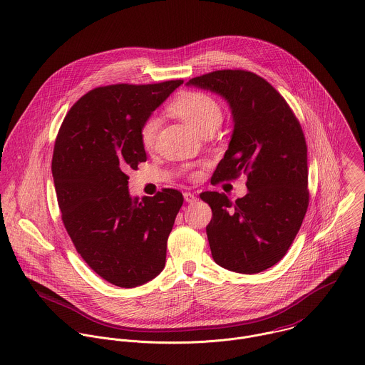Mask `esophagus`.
Returning <instances> with one entry per match:
<instances>
[{"mask_svg": "<svg viewBox=\"0 0 365 365\" xmlns=\"http://www.w3.org/2000/svg\"><path fill=\"white\" fill-rule=\"evenodd\" d=\"M184 200H185L187 202H195V201H197V197H195L194 194H191V192H184Z\"/></svg>", "mask_w": 365, "mask_h": 365, "instance_id": "34e87169", "label": "esophagus"}]
</instances>
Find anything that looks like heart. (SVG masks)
<instances>
[{
  "instance_id": "b5f03b06",
  "label": "heart",
  "mask_w": 365,
  "mask_h": 365,
  "mask_svg": "<svg viewBox=\"0 0 365 365\" xmlns=\"http://www.w3.org/2000/svg\"><path fill=\"white\" fill-rule=\"evenodd\" d=\"M170 112L201 133L217 128L222 122V110L218 102L201 92L182 93L170 105ZM157 130L158 119L150 118L143 123L140 138L145 148L153 147Z\"/></svg>"
}]
</instances>
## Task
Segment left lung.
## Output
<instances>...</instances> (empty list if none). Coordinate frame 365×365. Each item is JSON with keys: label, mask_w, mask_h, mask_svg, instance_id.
<instances>
[{"label": "left lung", "mask_w": 365, "mask_h": 365, "mask_svg": "<svg viewBox=\"0 0 365 365\" xmlns=\"http://www.w3.org/2000/svg\"><path fill=\"white\" fill-rule=\"evenodd\" d=\"M187 86L221 96L231 109L234 130L214 181L247 177L249 192L235 202L225 194H201L212 210V257L237 273L263 272L286 255L309 205L302 127L279 92L252 72L217 71Z\"/></svg>", "instance_id": "8db88e82"}]
</instances>
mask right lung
Segmentation results:
<instances>
[{"instance_id":"right-lung-1","label":"right lung","mask_w":365,"mask_h":365,"mask_svg":"<svg viewBox=\"0 0 365 365\" xmlns=\"http://www.w3.org/2000/svg\"><path fill=\"white\" fill-rule=\"evenodd\" d=\"M182 83L93 89L68 112L55 141L52 175L65 228L82 259L119 287L141 286L165 264L182 194L165 188L138 200L125 171L147 160L143 123Z\"/></svg>"}]
</instances>
